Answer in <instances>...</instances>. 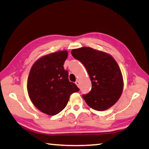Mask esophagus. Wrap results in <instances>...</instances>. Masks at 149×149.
I'll use <instances>...</instances> for the list:
<instances>
[{
	"label": "esophagus",
	"mask_w": 149,
	"mask_h": 149,
	"mask_svg": "<svg viewBox=\"0 0 149 149\" xmlns=\"http://www.w3.org/2000/svg\"><path fill=\"white\" fill-rule=\"evenodd\" d=\"M75 83L76 84L77 86H79V80H76V81L75 82Z\"/></svg>",
	"instance_id": "esophagus-1"
}]
</instances>
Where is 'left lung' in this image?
Masks as SVG:
<instances>
[{
  "instance_id": "8db88e82",
  "label": "left lung",
  "mask_w": 149,
  "mask_h": 149,
  "mask_svg": "<svg viewBox=\"0 0 149 149\" xmlns=\"http://www.w3.org/2000/svg\"><path fill=\"white\" fill-rule=\"evenodd\" d=\"M74 57L85 66L92 83L90 93L83 94L86 104L96 111H105L120 98L123 79L115 60L109 54L83 47L72 51Z\"/></svg>"
}]
</instances>
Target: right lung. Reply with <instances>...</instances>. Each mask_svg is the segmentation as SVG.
<instances>
[{
	"label": "right lung",
	"instance_id": "1",
	"mask_svg": "<svg viewBox=\"0 0 149 149\" xmlns=\"http://www.w3.org/2000/svg\"><path fill=\"white\" fill-rule=\"evenodd\" d=\"M67 51H59L45 55L35 62L30 71L27 90L35 107L49 115L63 110L72 93L79 89L70 82L68 72L64 68Z\"/></svg>",
	"mask_w": 149,
	"mask_h": 149
}]
</instances>
